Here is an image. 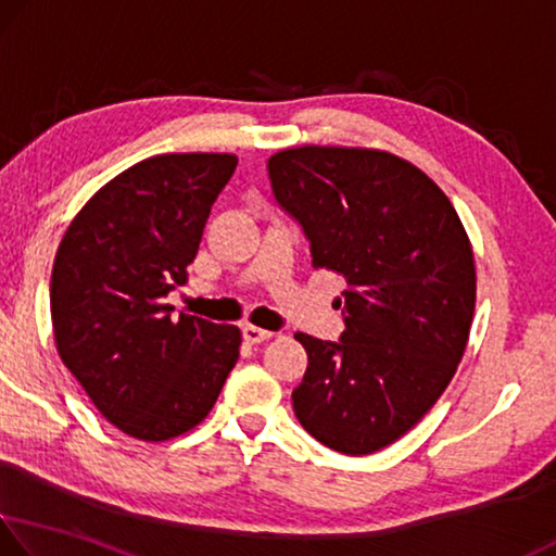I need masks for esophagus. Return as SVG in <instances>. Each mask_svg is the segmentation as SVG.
I'll return each instance as SVG.
<instances>
[{
  "label": "esophagus",
  "instance_id": "1",
  "mask_svg": "<svg viewBox=\"0 0 556 556\" xmlns=\"http://www.w3.org/2000/svg\"><path fill=\"white\" fill-rule=\"evenodd\" d=\"M273 338L270 330H263V328H255V326H245L243 328V340L251 345H258V343H266V340Z\"/></svg>",
  "mask_w": 556,
  "mask_h": 556
}]
</instances>
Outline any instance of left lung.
Segmentation results:
<instances>
[{"mask_svg": "<svg viewBox=\"0 0 556 556\" xmlns=\"http://www.w3.org/2000/svg\"><path fill=\"white\" fill-rule=\"evenodd\" d=\"M268 176L313 268L348 283L340 343L295 332L307 353L295 417L326 447L370 455L413 430L455 378L477 301L472 243L440 186L390 151L283 149Z\"/></svg>", "mask_w": 556, "mask_h": 556, "instance_id": "1", "label": "left lung"}]
</instances>
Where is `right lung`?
<instances>
[{
    "instance_id": "obj_1",
    "label": "right lung",
    "mask_w": 556,
    "mask_h": 556,
    "mask_svg": "<svg viewBox=\"0 0 556 556\" xmlns=\"http://www.w3.org/2000/svg\"><path fill=\"white\" fill-rule=\"evenodd\" d=\"M236 153H159L84 203L51 268V328L62 363L106 420L143 442L203 422L241 350V330L170 318L213 201Z\"/></svg>"
}]
</instances>
